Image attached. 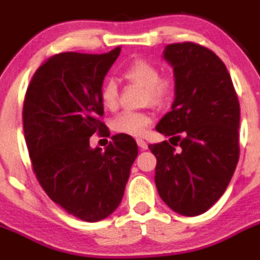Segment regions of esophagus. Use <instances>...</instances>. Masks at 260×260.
<instances>
[{"label":"esophagus","mask_w":260,"mask_h":260,"mask_svg":"<svg viewBox=\"0 0 260 260\" xmlns=\"http://www.w3.org/2000/svg\"><path fill=\"white\" fill-rule=\"evenodd\" d=\"M136 143H137V145H139V147L141 148V149H147V148H148V144L145 143V141H144L143 139H137Z\"/></svg>","instance_id":"34e87169"}]
</instances>
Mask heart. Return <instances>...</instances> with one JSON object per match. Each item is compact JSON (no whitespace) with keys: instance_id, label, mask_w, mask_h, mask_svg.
<instances>
[{"instance_id":"1","label":"heart","mask_w":260,"mask_h":260,"mask_svg":"<svg viewBox=\"0 0 260 260\" xmlns=\"http://www.w3.org/2000/svg\"><path fill=\"white\" fill-rule=\"evenodd\" d=\"M124 78L145 88L144 102L152 106L161 107L167 103L172 91V83L167 78L160 76V70L148 60L137 59L124 70ZM100 102L107 110H115L119 103V91L116 83L107 80L100 89ZM153 117L148 112H131L124 111L112 120V128L117 134L128 136H141L152 124Z\"/></svg>"}]
</instances>
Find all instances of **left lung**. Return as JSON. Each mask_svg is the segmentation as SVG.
<instances>
[{
	"label": "left lung",
	"instance_id": "8db88e82",
	"mask_svg": "<svg viewBox=\"0 0 260 260\" xmlns=\"http://www.w3.org/2000/svg\"><path fill=\"white\" fill-rule=\"evenodd\" d=\"M174 73L172 110L157 132L171 136L150 144L156 156L157 191L176 213H205L224 193L239 158V102L228 69L214 52L197 43L164 50Z\"/></svg>",
	"mask_w": 260,
	"mask_h": 260
}]
</instances>
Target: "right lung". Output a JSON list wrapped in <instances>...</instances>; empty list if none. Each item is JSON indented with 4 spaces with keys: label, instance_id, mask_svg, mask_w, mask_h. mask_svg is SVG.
Returning <instances> with one entry per match:
<instances>
[{
    "label": "right lung",
    "instance_id": "add662e5",
    "mask_svg": "<svg viewBox=\"0 0 260 260\" xmlns=\"http://www.w3.org/2000/svg\"><path fill=\"white\" fill-rule=\"evenodd\" d=\"M120 47L106 54L60 52L32 76L23 102V132L31 165L46 194L60 208L86 222L102 221L124 196L136 141L115 135L106 150L89 147L100 121V89Z\"/></svg>",
    "mask_w": 260,
    "mask_h": 260
}]
</instances>
